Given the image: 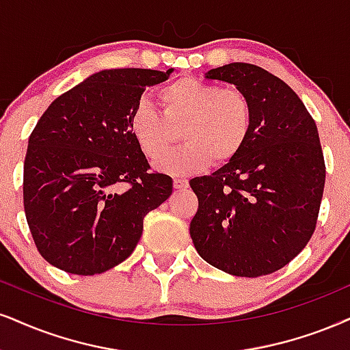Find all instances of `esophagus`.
Instances as JSON below:
<instances>
[{"label":"esophagus","mask_w":350,"mask_h":350,"mask_svg":"<svg viewBox=\"0 0 350 350\" xmlns=\"http://www.w3.org/2000/svg\"><path fill=\"white\" fill-rule=\"evenodd\" d=\"M174 187H175V189H185V188H188V180L175 178V180H174Z\"/></svg>","instance_id":"esophagus-1"}]
</instances>
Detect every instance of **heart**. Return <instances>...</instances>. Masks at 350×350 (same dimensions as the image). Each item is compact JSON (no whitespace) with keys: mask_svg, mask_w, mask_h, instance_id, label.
Masks as SVG:
<instances>
[{"mask_svg":"<svg viewBox=\"0 0 350 350\" xmlns=\"http://www.w3.org/2000/svg\"><path fill=\"white\" fill-rule=\"evenodd\" d=\"M159 102L162 111L141 100L128 124L142 154L150 161L161 158L155 165L167 174H198L211 162L224 165L234 161L252 135V103L239 89L183 77L161 89ZM180 129L185 146L166 156Z\"/></svg>","mask_w":350,"mask_h":350,"instance_id":"b5f03b06","label":"heart"}]
</instances>
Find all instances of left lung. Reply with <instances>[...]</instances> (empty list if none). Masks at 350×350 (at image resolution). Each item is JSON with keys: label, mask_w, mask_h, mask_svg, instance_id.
<instances>
[{"label": "left lung", "mask_w": 350, "mask_h": 350, "mask_svg": "<svg viewBox=\"0 0 350 350\" xmlns=\"http://www.w3.org/2000/svg\"><path fill=\"white\" fill-rule=\"evenodd\" d=\"M204 77L248 97L253 128L234 161L189 182L200 201L189 235L202 260L224 273L271 274L307 247L317 227L326 176L317 124L294 90L260 66L230 63Z\"/></svg>", "instance_id": "obj_1"}]
</instances>
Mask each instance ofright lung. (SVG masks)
I'll list each match as a JSON object with an SVG mask.
<instances>
[{
    "mask_svg": "<svg viewBox=\"0 0 350 350\" xmlns=\"http://www.w3.org/2000/svg\"><path fill=\"white\" fill-rule=\"evenodd\" d=\"M172 72H94L40 116L25 154L24 211L50 265L79 275L111 269L135 252L146 214L172 195V178L150 174L128 124L146 88Z\"/></svg>",
    "mask_w": 350,
    "mask_h": 350,
    "instance_id": "add662e5",
    "label": "right lung"
}]
</instances>
